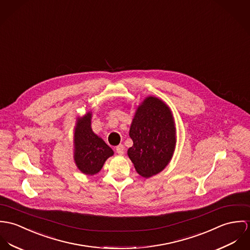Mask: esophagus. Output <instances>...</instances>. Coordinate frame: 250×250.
Returning a JSON list of instances; mask_svg holds the SVG:
<instances>
[{"mask_svg": "<svg viewBox=\"0 0 250 250\" xmlns=\"http://www.w3.org/2000/svg\"><path fill=\"white\" fill-rule=\"evenodd\" d=\"M116 151L119 155H123L125 153V146L124 145H119L118 146H116Z\"/></svg>", "mask_w": 250, "mask_h": 250, "instance_id": "obj_1", "label": "esophagus"}]
</instances>
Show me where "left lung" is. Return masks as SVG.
Here are the masks:
<instances>
[{
    "instance_id": "8db88e82",
    "label": "left lung",
    "mask_w": 250,
    "mask_h": 250,
    "mask_svg": "<svg viewBox=\"0 0 250 250\" xmlns=\"http://www.w3.org/2000/svg\"><path fill=\"white\" fill-rule=\"evenodd\" d=\"M129 136L133 146L127 154L139 174L147 178L163 170L175 146V127L169 108L157 98H146L135 113Z\"/></svg>"
}]
</instances>
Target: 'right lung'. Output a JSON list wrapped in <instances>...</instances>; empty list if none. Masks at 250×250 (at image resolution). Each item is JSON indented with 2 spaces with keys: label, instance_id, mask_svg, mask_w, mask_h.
<instances>
[{
  "label": "right lung",
  "instance_id": "add662e5",
  "mask_svg": "<svg viewBox=\"0 0 250 250\" xmlns=\"http://www.w3.org/2000/svg\"><path fill=\"white\" fill-rule=\"evenodd\" d=\"M113 150L91 128V114L79 120L75 132V161L85 173L93 175L101 170Z\"/></svg>",
  "mask_w": 250,
  "mask_h": 250
}]
</instances>
